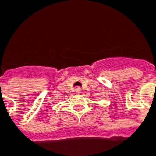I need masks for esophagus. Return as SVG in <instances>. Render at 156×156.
<instances>
[{"instance_id":"esophagus-1","label":"esophagus","mask_w":156,"mask_h":156,"mask_svg":"<svg viewBox=\"0 0 156 156\" xmlns=\"http://www.w3.org/2000/svg\"><path fill=\"white\" fill-rule=\"evenodd\" d=\"M75 91L77 94H80L81 91H82V89L80 87H76L75 88Z\"/></svg>"}]
</instances>
